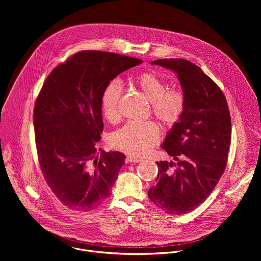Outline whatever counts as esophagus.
I'll return each mask as SVG.
<instances>
[{
  "instance_id": "34e87169",
  "label": "esophagus",
  "mask_w": 261,
  "mask_h": 261,
  "mask_svg": "<svg viewBox=\"0 0 261 261\" xmlns=\"http://www.w3.org/2000/svg\"><path fill=\"white\" fill-rule=\"evenodd\" d=\"M139 162H142V159H139V158L133 156V155L126 156V163H139Z\"/></svg>"
}]
</instances>
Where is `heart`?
I'll use <instances>...</instances> for the list:
<instances>
[{
    "label": "heart",
    "instance_id": "1",
    "mask_svg": "<svg viewBox=\"0 0 261 261\" xmlns=\"http://www.w3.org/2000/svg\"><path fill=\"white\" fill-rule=\"evenodd\" d=\"M135 84L142 90L150 102L153 115L166 126L175 125L185 109L184 95L178 90H167L164 79L153 72H146L135 78ZM122 91L121 82L112 79L101 93V111L111 122L119 118L118 102ZM160 139V128L153 121H130L113 133L112 147L123 152L141 156L149 152Z\"/></svg>",
    "mask_w": 261,
    "mask_h": 261
}]
</instances>
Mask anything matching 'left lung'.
<instances>
[{
    "mask_svg": "<svg viewBox=\"0 0 261 261\" xmlns=\"http://www.w3.org/2000/svg\"><path fill=\"white\" fill-rule=\"evenodd\" d=\"M174 71L183 89L185 109L168 133L162 148L175 162L161 161L150 201L171 215H183L200 206L223 175L231 142V117L219 86L186 59L151 62Z\"/></svg>",
    "mask_w": 261,
    "mask_h": 261,
    "instance_id": "left-lung-1",
    "label": "left lung"
}]
</instances>
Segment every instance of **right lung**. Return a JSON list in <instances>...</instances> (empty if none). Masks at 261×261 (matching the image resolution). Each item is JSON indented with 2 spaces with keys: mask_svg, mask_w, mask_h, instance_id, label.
<instances>
[{
  "mask_svg": "<svg viewBox=\"0 0 261 261\" xmlns=\"http://www.w3.org/2000/svg\"><path fill=\"white\" fill-rule=\"evenodd\" d=\"M141 63L116 53L81 51L54 68L42 86L34 110L38 160L48 186L72 210L95 209L111 194L125 155L96 154L103 130L101 93Z\"/></svg>",
  "mask_w": 261,
  "mask_h": 261,
  "instance_id": "1",
  "label": "right lung"
}]
</instances>
